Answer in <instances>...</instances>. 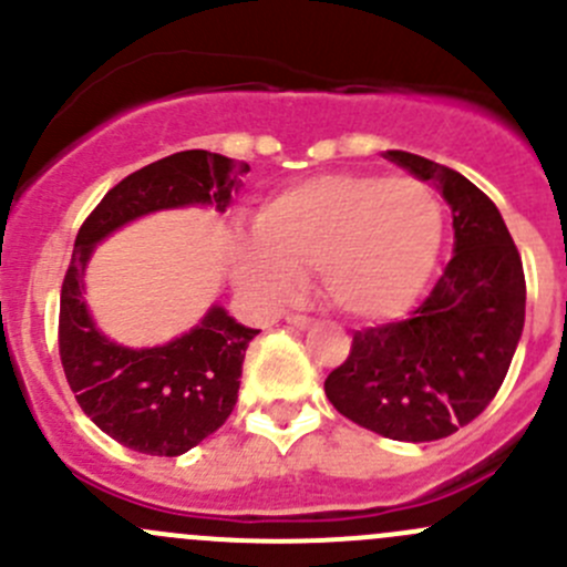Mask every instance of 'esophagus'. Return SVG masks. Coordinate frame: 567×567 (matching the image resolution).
Segmentation results:
<instances>
[{
	"instance_id": "obj_1",
	"label": "esophagus",
	"mask_w": 567,
	"mask_h": 567,
	"mask_svg": "<svg viewBox=\"0 0 567 567\" xmlns=\"http://www.w3.org/2000/svg\"><path fill=\"white\" fill-rule=\"evenodd\" d=\"M288 326H293V329H310L312 318L299 316V312H296V316H288Z\"/></svg>"
}]
</instances>
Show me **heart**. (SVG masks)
<instances>
[{
  "label": "heart",
  "mask_w": 567,
  "mask_h": 567,
  "mask_svg": "<svg viewBox=\"0 0 567 567\" xmlns=\"http://www.w3.org/2000/svg\"><path fill=\"white\" fill-rule=\"evenodd\" d=\"M255 233H233L227 262L255 301L279 307L320 268L331 305L357 320L409 312L431 282L444 238L436 192L416 177L331 173L271 194Z\"/></svg>",
  "instance_id": "obj_1"
}]
</instances>
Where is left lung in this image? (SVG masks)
I'll return each instance as SVG.
<instances>
[{
  "mask_svg": "<svg viewBox=\"0 0 567 567\" xmlns=\"http://www.w3.org/2000/svg\"><path fill=\"white\" fill-rule=\"evenodd\" d=\"M433 183L453 210V260L436 288L398 323L353 334L323 390L342 416L394 442H436L485 411L524 331L527 282L499 208L455 169L386 151Z\"/></svg>",
  "mask_w": 567,
  "mask_h": 567,
  "instance_id": "1",
  "label": "left lung"
}]
</instances>
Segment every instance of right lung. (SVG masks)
Instances as JSON below:
<instances>
[{
  "instance_id": "right-lung-1",
  "label": "right lung",
  "mask_w": 567,
  "mask_h": 567,
  "mask_svg": "<svg viewBox=\"0 0 567 567\" xmlns=\"http://www.w3.org/2000/svg\"><path fill=\"white\" fill-rule=\"evenodd\" d=\"M247 173L249 164L219 153H173L109 188L79 230L60 296L62 370L84 414L123 447L175 458L219 431L233 414L244 357L260 329L214 305L194 329L164 346H120L95 326L84 301L90 257L114 230L156 210H225Z\"/></svg>"
}]
</instances>
